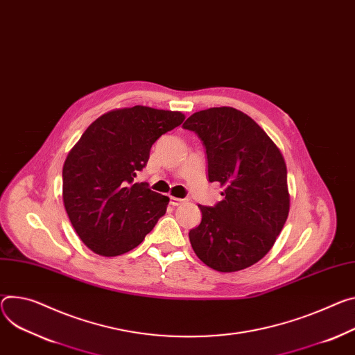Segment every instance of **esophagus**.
<instances>
[{"mask_svg": "<svg viewBox=\"0 0 355 355\" xmlns=\"http://www.w3.org/2000/svg\"><path fill=\"white\" fill-rule=\"evenodd\" d=\"M187 200H184V198H177V197H170V204L171 205H174V207H178V205H181V204H184Z\"/></svg>", "mask_w": 355, "mask_h": 355, "instance_id": "obj_1", "label": "esophagus"}]
</instances>
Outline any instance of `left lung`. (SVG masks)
Listing matches in <instances>:
<instances>
[{
	"instance_id": "left-lung-1",
	"label": "left lung",
	"mask_w": 355,
	"mask_h": 355,
	"mask_svg": "<svg viewBox=\"0 0 355 355\" xmlns=\"http://www.w3.org/2000/svg\"><path fill=\"white\" fill-rule=\"evenodd\" d=\"M202 141L208 180L223 187L222 201L198 205L201 223L189 231L200 259L218 272L259 262L288 215L284 158L261 125L234 107H211L182 124Z\"/></svg>"
}]
</instances>
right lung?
Returning a JSON list of instances; mask_svg holds the SVG:
<instances>
[{
  "label": "right lung",
  "instance_id": "1",
  "mask_svg": "<svg viewBox=\"0 0 355 355\" xmlns=\"http://www.w3.org/2000/svg\"><path fill=\"white\" fill-rule=\"evenodd\" d=\"M184 114L146 106L96 119L69 151L62 170L63 204L72 227L94 253L135 249L166 214L170 198L135 182L151 146L180 125Z\"/></svg>",
  "mask_w": 355,
  "mask_h": 355
}]
</instances>
